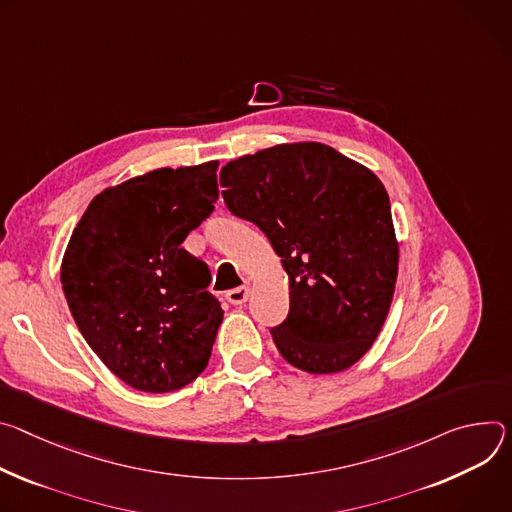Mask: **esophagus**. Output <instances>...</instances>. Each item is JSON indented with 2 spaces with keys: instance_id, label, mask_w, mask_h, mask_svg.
Returning <instances> with one entry per match:
<instances>
[{
  "instance_id": "1",
  "label": "esophagus",
  "mask_w": 512,
  "mask_h": 512,
  "mask_svg": "<svg viewBox=\"0 0 512 512\" xmlns=\"http://www.w3.org/2000/svg\"><path fill=\"white\" fill-rule=\"evenodd\" d=\"M225 299L230 301L232 305H244L248 299H250V287L244 285V287H236L232 291L225 293Z\"/></svg>"
}]
</instances>
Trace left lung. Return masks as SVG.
Wrapping results in <instances>:
<instances>
[{"mask_svg": "<svg viewBox=\"0 0 512 512\" xmlns=\"http://www.w3.org/2000/svg\"><path fill=\"white\" fill-rule=\"evenodd\" d=\"M223 201L256 223L289 274L291 309L272 327L289 364L309 374L354 366L388 315L399 242L370 168L319 142L278 144L221 168Z\"/></svg>", "mask_w": 512, "mask_h": 512, "instance_id": "obj_1", "label": "left lung"}]
</instances>
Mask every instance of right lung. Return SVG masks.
<instances>
[{
	"mask_svg": "<svg viewBox=\"0 0 512 512\" xmlns=\"http://www.w3.org/2000/svg\"><path fill=\"white\" fill-rule=\"evenodd\" d=\"M217 166L156 168L101 191L65 250L61 282L79 331L136 390H179L209 362L223 309L207 264L181 244L213 211Z\"/></svg>",
	"mask_w": 512,
	"mask_h": 512,
	"instance_id": "1",
	"label": "right lung"
}]
</instances>
